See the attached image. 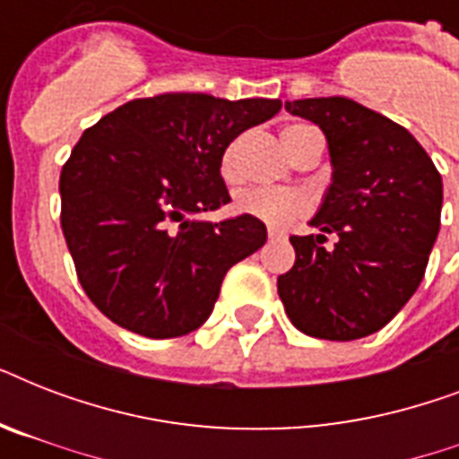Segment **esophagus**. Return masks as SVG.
<instances>
[{"mask_svg":"<svg viewBox=\"0 0 459 459\" xmlns=\"http://www.w3.org/2000/svg\"><path fill=\"white\" fill-rule=\"evenodd\" d=\"M283 238H286V230L269 229V240H283Z\"/></svg>","mask_w":459,"mask_h":459,"instance_id":"obj_1","label":"esophagus"}]
</instances>
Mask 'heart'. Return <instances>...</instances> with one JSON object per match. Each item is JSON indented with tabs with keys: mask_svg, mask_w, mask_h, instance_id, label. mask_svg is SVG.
I'll return each mask as SVG.
<instances>
[{
	"mask_svg": "<svg viewBox=\"0 0 459 459\" xmlns=\"http://www.w3.org/2000/svg\"><path fill=\"white\" fill-rule=\"evenodd\" d=\"M300 128H312V126H293L283 133V140L293 131ZM221 178L226 183H233L238 178L236 169V147H229L221 157ZM233 209L236 214L250 216L257 221L266 223V226H286V223L295 221L298 216L307 212V200L295 190H266V187H252V190H243L236 195L233 200Z\"/></svg>",
	"mask_w": 459,
	"mask_h": 459,
	"instance_id": "1",
	"label": "heart"
}]
</instances>
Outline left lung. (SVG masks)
Listing matches in <instances>:
<instances>
[{"label":"left lung","instance_id":"left-lung-1","mask_svg":"<svg viewBox=\"0 0 459 459\" xmlns=\"http://www.w3.org/2000/svg\"><path fill=\"white\" fill-rule=\"evenodd\" d=\"M324 131L333 180L314 216L319 236H293L279 276L288 319L324 341L377 333L420 288L441 229L443 180L412 133L348 97L286 102ZM336 243L326 251L325 233Z\"/></svg>","mask_w":459,"mask_h":459}]
</instances>
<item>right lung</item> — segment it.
<instances>
[{"label": "right lung", "mask_w": 459, "mask_h": 459, "mask_svg": "<svg viewBox=\"0 0 459 459\" xmlns=\"http://www.w3.org/2000/svg\"><path fill=\"white\" fill-rule=\"evenodd\" d=\"M281 100L166 92L82 133L61 169V229L82 290L114 324L176 338L209 319L223 276L266 243L250 216L195 219L230 202L221 157Z\"/></svg>", "instance_id": "1"}]
</instances>
